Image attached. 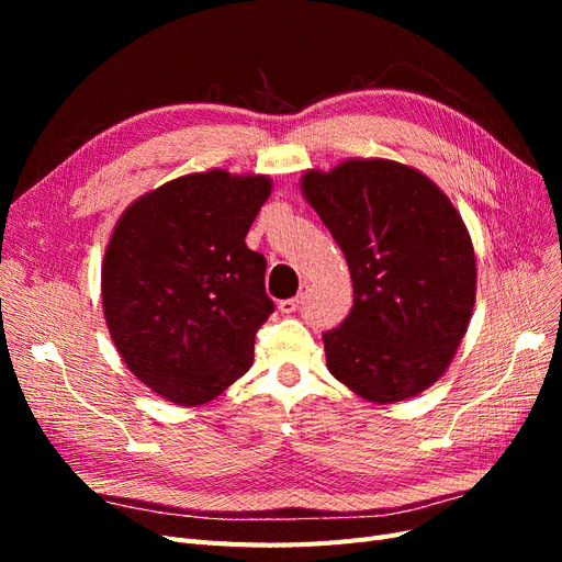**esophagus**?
Returning a JSON list of instances; mask_svg holds the SVG:
<instances>
[{"instance_id":"1","label":"esophagus","mask_w":562,"mask_h":562,"mask_svg":"<svg viewBox=\"0 0 562 562\" xmlns=\"http://www.w3.org/2000/svg\"><path fill=\"white\" fill-rule=\"evenodd\" d=\"M307 283H302L300 285V293L295 295V297H288V300H281L279 302V310L283 312V314H293L297 307H300V304H302V300H304V293H307Z\"/></svg>"}]
</instances>
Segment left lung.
<instances>
[{"label": "left lung", "instance_id": "1", "mask_svg": "<svg viewBox=\"0 0 562 562\" xmlns=\"http://www.w3.org/2000/svg\"><path fill=\"white\" fill-rule=\"evenodd\" d=\"M300 192L353 281L349 316L323 333L330 375L378 405L422 394L443 378L473 316L475 252L462 215L434 180L391 159L310 168Z\"/></svg>", "mask_w": 562, "mask_h": 562}]
</instances>
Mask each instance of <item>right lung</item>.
Masks as SVG:
<instances>
[{"mask_svg": "<svg viewBox=\"0 0 562 562\" xmlns=\"http://www.w3.org/2000/svg\"><path fill=\"white\" fill-rule=\"evenodd\" d=\"M271 194L262 173H187L119 215L100 267L112 342L157 396L203 405L246 375L274 312L246 234Z\"/></svg>", "mask_w": 562, "mask_h": 562, "instance_id": "add662e5", "label": "right lung"}]
</instances>
